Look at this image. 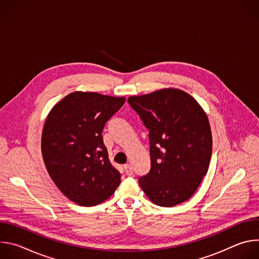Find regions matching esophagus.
Instances as JSON below:
<instances>
[{"mask_svg":"<svg viewBox=\"0 0 259 259\" xmlns=\"http://www.w3.org/2000/svg\"><path fill=\"white\" fill-rule=\"evenodd\" d=\"M124 170H125V173H126L127 175H129V176L133 174V168H132V166H131L130 164L124 165Z\"/></svg>","mask_w":259,"mask_h":259,"instance_id":"obj_1","label":"esophagus"}]
</instances>
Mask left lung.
<instances>
[{
	"instance_id": "1",
	"label": "left lung",
	"mask_w": 259,
	"mask_h": 259,
	"mask_svg": "<svg viewBox=\"0 0 259 259\" xmlns=\"http://www.w3.org/2000/svg\"><path fill=\"white\" fill-rule=\"evenodd\" d=\"M128 102L150 130L151 170L139 178L140 188L162 207L186 202L207 174L212 155L204 109L190 94L174 88L130 96Z\"/></svg>"
}]
</instances>
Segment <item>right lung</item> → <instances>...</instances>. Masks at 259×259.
<instances>
[{"label":"right lung","instance_id":"right-lung-1","mask_svg":"<svg viewBox=\"0 0 259 259\" xmlns=\"http://www.w3.org/2000/svg\"><path fill=\"white\" fill-rule=\"evenodd\" d=\"M125 100L76 91L50 110L42 133L43 160L55 186L73 203L96 206L119 187L121 173L109 162L101 133Z\"/></svg>","mask_w":259,"mask_h":259}]
</instances>
